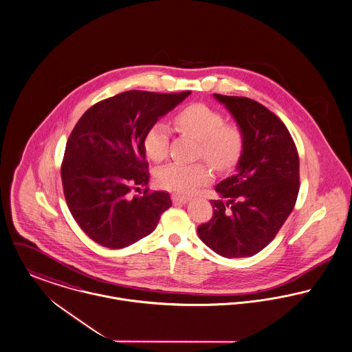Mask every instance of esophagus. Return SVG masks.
<instances>
[{
    "instance_id": "esophagus-1",
    "label": "esophagus",
    "mask_w": 352,
    "mask_h": 352,
    "mask_svg": "<svg viewBox=\"0 0 352 352\" xmlns=\"http://www.w3.org/2000/svg\"><path fill=\"white\" fill-rule=\"evenodd\" d=\"M171 199L174 204H182V205L188 204L190 201L189 197H184V195H178V194H173Z\"/></svg>"
}]
</instances>
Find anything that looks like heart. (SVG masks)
I'll use <instances>...</instances> for the list:
<instances>
[{"instance_id":"heart-1","label":"heart","mask_w":352,"mask_h":352,"mask_svg":"<svg viewBox=\"0 0 352 352\" xmlns=\"http://www.w3.org/2000/svg\"><path fill=\"white\" fill-rule=\"evenodd\" d=\"M174 126L182 135L198 142L197 157L217 170H226L239 162L243 150V130L239 124L223 122L219 111L204 103L190 104L174 116ZM143 150L148 160L161 162L168 151V131L163 123L151 124L143 136ZM209 168L202 163H168L158 171L162 189L191 194L210 181Z\"/></svg>"}]
</instances>
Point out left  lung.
Here are the masks:
<instances>
[{"mask_svg": "<svg viewBox=\"0 0 352 352\" xmlns=\"http://www.w3.org/2000/svg\"><path fill=\"white\" fill-rule=\"evenodd\" d=\"M241 127L236 173L216 186L213 218L198 226L202 243L226 258L250 257L276 237L295 208L298 155L285 124L263 104L213 94Z\"/></svg>", "mask_w": 352, "mask_h": 352, "instance_id": "1", "label": "left lung"}]
</instances>
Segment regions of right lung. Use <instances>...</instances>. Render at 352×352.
I'll list each match as a JSON object with an SVG mask.
<instances>
[{"mask_svg":"<svg viewBox=\"0 0 352 352\" xmlns=\"http://www.w3.org/2000/svg\"><path fill=\"white\" fill-rule=\"evenodd\" d=\"M127 91L87 109L65 146L61 181L67 205L82 232L109 249L148 236L171 206L168 192L131 198L133 185L147 186L143 150L147 129L188 96Z\"/></svg>","mask_w":352,"mask_h":352,"instance_id":"1","label":"right lung"}]
</instances>
